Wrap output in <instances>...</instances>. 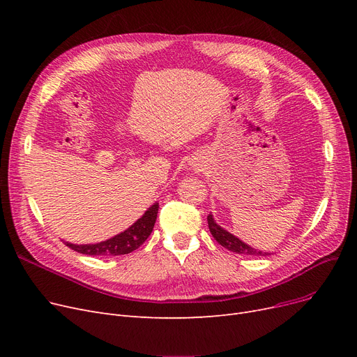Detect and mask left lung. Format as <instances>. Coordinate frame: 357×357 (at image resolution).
<instances>
[{"mask_svg":"<svg viewBox=\"0 0 357 357\" xmlns=\"http://www.w3.org/2000/svg\"><path fill=\"white\" fill-rule=\"evenodd\" d=\"M208 220V227L210 231L213 234V237L217 240L218 245H221L222 248L229 249L230 252L238 253V255H252V256H268V253H264L260 250L252 249L250 246H248L246 243H243L241 240H238L237 237H234L233 234H230L229 231H226L224 229H221L218 224L214 221L213 215L208 214L207 217Z\"/></svg>","mask_w":357,"mask_h":357,"instance_id":"8db88e82","label":"left lung"}]
</instances>
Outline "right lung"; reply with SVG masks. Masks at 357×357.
<instances>
[{
	"label": "right lung",
	"mask_w": 357,
	"mask_h": 357,
	"mask_svg": "<svg viewBox=\"0 0 357 357\" xmlns=\"http://www.w3.org/2000/svg\"><path fill=\"white\" fill-rule=\"evenodd\" d=\"M158 204L152 205V207L143 214V217L139 218L133 226L128 227L126 231L105 241L97 243V245H72V243L68 241H65V245L75 252L89 256H119L131 253L133 250L139 249L146 241V238L150 236V233H152L158 217Z\"/></svg>",
	"instance_id": "1"
}]
</instances>
